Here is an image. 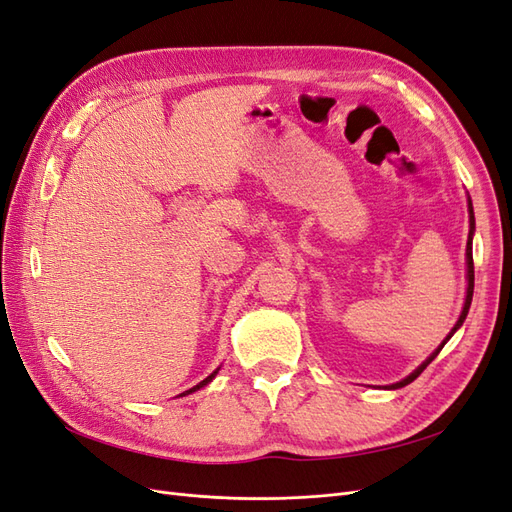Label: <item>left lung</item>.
Wrapping results in <instances>:
<instances>
[{"label":"left lung","mask_w":512,"mask_h":512,"mask_svg":"<svg viewBox=\"0 0 512 512\" xmlns=\"http://www.w3.org/2000/svg\"><path fill=\"white\" fill-rule=\"evenodd\" d=\"M468 211H470V235H468V245H466V262H468V292H466V303H463V309H461V316H459V320H457V324H455V327L451 329V333H448L446 335V339H444V342L436 348V350H433L429 356H427V361H423L421 365H418L414 371H412V374L408 376V378H404V380H401V382H395V384H391V386H386V389H401V386H406V384H410L412 380H416L418 376H421L423 374V369L433 361V359H436V356L440 354V350L444 348V344L448 342V339H451L453 337V333L461 327V324H463V320H466V316H468V309H470V303H472V294H474V260H472V235H474V209H472V200L468 198Z\"/></svg>","instance_id":"left-lung-1"}]
</instances>
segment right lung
<instances>
[{"mask_svg": "<svg viewBox=\"0 0 512 512\" xmlns=\"http://www.w3.org/2000/svg\"><path fill=\"white\" fill-rule=\"evenodd\" d=\"M218 371H220V367H218V369H215L211 376H207V378H205L203 382H198L196 386H192V389H190V391H185V393H181V395H190V393H194V391H198V389H203V386H207V384H209V382H211V380L215 378V374H218Z\"/></svg>", "mask_w": 512, "mask_h": 512, "instance_id": "right-lung-1", "label": "right lung"}]
</instances>
